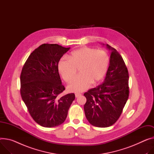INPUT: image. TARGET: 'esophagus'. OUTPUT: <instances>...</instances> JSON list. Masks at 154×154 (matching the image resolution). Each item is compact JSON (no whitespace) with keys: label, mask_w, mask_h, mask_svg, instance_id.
Segmentation results:
<instances>
[{"label":"esophagus","mask_w":154,"mask_h":154,"mask_svg":"<svg viewBox=\"0 0 154 154\" xmlns=\"http://www.w3.org/2000/svg\"><path fill=\"white\" fill-rule=\"evenodd\" d=\"M81 94H80V93H76L75 94V97H79V96H81Z\"/></svg>","instance_id":"1"}]
</instances>
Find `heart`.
Wrapping results in <instances>:
<instances>
[{
    "label": "heart",
    "mask_w": 154,
    "mask_h": 154,
    "mask_svg": "<svg viewBox=\"0 0 154 154\" xmlns=\"http://www.w3.org/2000/svg\"><path fill=\"white\" fill-rule=\"evenodd\" d=\"M109 56L103 51H97L91 47H83L71 53L68 58L58 61V73L66 82L73 79L78 68L79 75L67 86L69 92H82L91 84H96L101 81L107 72Z\"/></svg>",
    "instance_id": "1"
}]
</instances>
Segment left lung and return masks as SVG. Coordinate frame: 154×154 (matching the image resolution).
I'll return each instance as SVG.
<instances>
[{"mask_svg": "<svg viewBox=\"0 0 154 154\" xmlns=\"http://www.w3.org/2000/svg\"><path fill=\"white\" fill-rule=\"evenodd\" d=\"M106 47L110 51V58L105 78L101 85L84 94L87 120L99 128L110 126L118 120L129 96V75L123 59L109 44Z\"/></svg>", "mask_w": 154, "mask_h": 154, "instance_id": "1", "label": "left lung"}]
</instances>
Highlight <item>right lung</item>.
<instances>
[{
    "mask_svg": "<svg viewBox=\"0 0 154 154\" xmlns=\"http://www.w3.org/2000/svg\"><path fill=\"white\" fill-rule=\"evenodd\" d=\"M56 44H43L29 56L20 76L21 96L33 120L52 128L62 124L75 99L71 93L58 97L65 88L57 64L69 50Z\"/></svg>",
    "mask_w": 154,
    "mask_h": 154,
    "instance_id": "1",
    "label": "right lung"
}]
</instances>
